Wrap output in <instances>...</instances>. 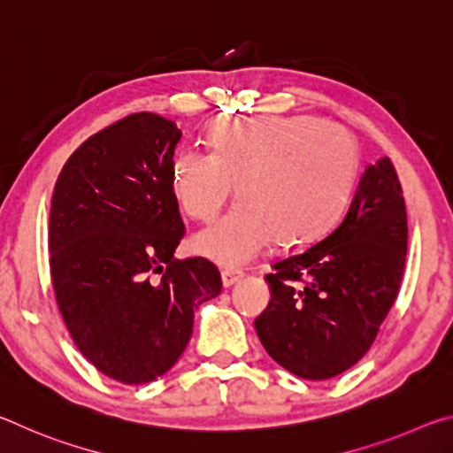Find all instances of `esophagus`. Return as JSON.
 <instances>
[{"label":"esophagus","mask_w":453,"mask_h":453,"mask_svg":"<svg viewBox=\"0 0 453 453\" xmlns=\"http://www.w3.org/2000/svg\"><path fill=\"white\" fill-rule=\"evenodd\" d=\"M243 278V272H237V270H224L221 272V283H224V288L234 286L235 281H240Z\"/></svg>","instance_id":"obj_1"}]
</instances>
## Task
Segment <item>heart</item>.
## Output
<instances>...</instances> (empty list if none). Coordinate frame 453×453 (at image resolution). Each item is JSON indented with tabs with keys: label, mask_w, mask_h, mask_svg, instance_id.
<instances>
[{
	"label": "heart",
	"mask_w": 453,
	"mask_h": 453,
	"mask_svg": "<svg viewBox=\"0 0 453 453\" xmlns=\"http://www.w3.org/2000/svg\"><path fill=\"white\" fill-rule=\"evenodd\" d=\"M210 150L183 148L172 164V189L189 218L211 221L235 194L240 203L199 232L191 248L226 267L248 264L278 237L303 243L348 203L359 153L346 127L310 116L221 119Z\"/></svg>",
	"instance_id": "b5f03b06"
}]
</instances>
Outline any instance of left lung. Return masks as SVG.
Instances as JSON below:
<instances>
[{"instance_id": "1", "label": "left lung", "mask_w": 453, "mask_h": 453, "mask_svg": "<svg viewBox=\"0 0 453 453\" xmlns=\"http://www.w3.org/2000/svg\"><path fill=\"white\" fill-rule=\"evenodd\" d=\"M408 216L389 157L367 165L346 216L318 243L273 264L256 318L262 346L303 380L349 370L372 348L400 291Z\"/></svg>"}]
</instances>
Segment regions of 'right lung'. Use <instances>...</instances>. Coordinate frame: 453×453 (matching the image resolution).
Listing matches in <instances>:
<instances>
[{
	"label": "right lung",
	"mask_w": 453,
	"mask_h": 453,
	"mask_svg": "<svg viewBox=\"0 0 453 453\" xmlns=\"http://www.w3.org/2000/svg\"><path fill=\"white\" fill-rule=\"evenodd\" d=\"M180 137L156 113L119 119L72 153L51 196L50 272L61 318L88 362L127 386L178 362L196 308L221 291L208 259L173 257L186 234L172 189Z\"/></svg>",
	"instance_id": "right-lung-1"
}]
</instances>
